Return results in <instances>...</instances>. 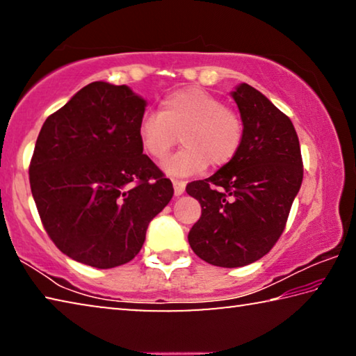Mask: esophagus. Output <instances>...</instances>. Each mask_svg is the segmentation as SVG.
Here are the masks:
<instances>
[{
	"mask_svg": "<svg viewBox=\"0 0 356 356\" xmlns=\"http://www.w3.org/2000/svg\"><path fill=\"white\" fill-rule=\"evenodd\" d=\"M185 182L184 180H177V179H172V186H174V195L180 196L182 193L185 191Z\"/></svg>",
	"mask_w": 356,
	"mask_h": 356,
	"instance_id": "1",
	"label": "esophagus"
}]
</instances>
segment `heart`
Here are the masks:
<instances>
[{
  "label": "heart",
  "mask_w": 356,
  "mask_h": 356,
  "mask_svg": "<svg viewBox=\"0 0 356 356\" xmlns=\"http://www.w3.org/2000/svg\"><path fill=\"white\" fill-rule=\"evenodd\" d=\"M141 146L150 159L163 160L177 140L184 147L170 156L163 170L171 176H193L209 163L227 165L242 147L245 127L237 111L197 88L179 89L161 100L160 113L144 114L138 127Z\"/></svg>",
  "instance_id": "obj_1"
}]
</instances>
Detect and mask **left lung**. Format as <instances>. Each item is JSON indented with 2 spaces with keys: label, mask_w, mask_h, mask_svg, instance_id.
Masks as SVG:
<instances>
[{
  "label": "left lung",
  "mask_w": 356,
  "mask_h": 356,
  "mask_svg": "<svg viewBox=\"0 0 356 356\" xmlns=\"http://www.w3.org/2000/svg\"><path fill=\"white\" fill-rule=\"evenodd\" d=\"M231 95L243 119L242 147L213 176L186 185L202 207L188 234L191 250L226 268L256 262L273 248L303 180L292 120L250 84Z\"/></svg>",
  "instance_id": "1"
}]
</instances>
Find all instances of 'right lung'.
Wrapping results in <instances>:
<instances>
[{"label":"right lung","instance_id":"right-lung-1","mask_svg":"<svg viewBox=\"0 0 356 356\" xmlns=\"http://www.w3.org/2000/svg\"><path fill=\"white\" fill-rule=\"evenodd\" d=\"M146 100L129 86L94 81L48 116L29 184L48 237L95 268L127 264L174 188L138 136Z\"/></svg>","mask_w":356,"mask_h":356}]
</instances>
